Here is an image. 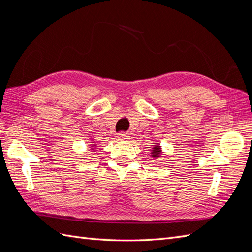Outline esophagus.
Instances as JSON below:
<instances>
[{"label": "esophagus", "mask_w": 252, "mask_h": 252, "mask_svg": "<svg viewBox=\"0 0 252 252\" xmlns=\"http://www.w3.org/2000/svg\"><path fill=\"white\" fill-rule=\"evenodd\" d=\"M118 139L120 141H127V140H129V135L127 133H125V132H120L118 134Z\"/></svg>", "instance_id": "34e87169"}]
</instances>
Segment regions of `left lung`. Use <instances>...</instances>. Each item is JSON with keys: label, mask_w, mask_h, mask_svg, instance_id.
<instances>
[{"label": "left lung", "mask_w": 252, "mask_h": 252, "mask_svg": "<svg viewBox=\"0 0 252 252\" xmlns=\"http://www.w3.org/2000/svg\"><path fill=\"white\" fill-rule=\"evenodd\" d=\"M152 157H155V158H157V157H159V155H161V148H159V146H155L154 148H152Z\"/></svg>", "instance_id": "left-lung-1"}]
</instances>
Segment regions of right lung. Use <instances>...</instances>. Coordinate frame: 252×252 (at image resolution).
Masks as SVG:
<instances>
[{"mask_svg": "<svg viewBox=\"0 0 252 252\" xmlns=\"http://www.w3.org/2000/svg\"><path fill=\"white\" fill-rule=\"evenodd\" d=\"M94 145H93V146H91V147H94ZM93 150H94V149H93Z\"/></svg>", "mask_w": 252, "mask_h": 252, "instance_id": "obj_1", "label": "right lung"}]
</instances>
